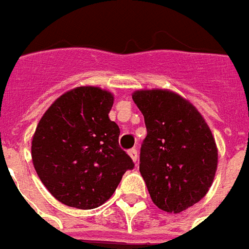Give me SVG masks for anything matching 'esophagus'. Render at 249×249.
<instances>
[{"mask_svg": "<svg viewBox=\"0 0 249 249\" xmlns=\"http://www.w3.org/2000/svg\"><path fill=\"white\" fill-rule=\"evenodd\" d=\"M128 153H129L130 158L133 160V162H137V160H139V152H137V149H130Z\"/></svg>", "mask_w": 249, "mask_h": 249, "instance_id": "obj_1", "label": "esophagus"}]
</instances>
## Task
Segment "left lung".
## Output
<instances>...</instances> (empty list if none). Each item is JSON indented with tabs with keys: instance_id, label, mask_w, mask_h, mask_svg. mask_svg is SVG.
<instances>
[{
	"instance_id": "left-lung-1",
	"label": "left lung",
	"mask_w": 249,
	"mask_h": 249,
	"mask_svg": "<svg viewBox=\"0 0 249 249\" xmlns=\"http://www.w3.org/2000/svg\"><path fill=\"white\" fill-rule=\"evenodd\" d=\"M145 120L140 173L158 209L178 213L198 203L213 185L218 149L209 125L190 101L167 89L136 91Z\"/></svg>"
}]
</instances>
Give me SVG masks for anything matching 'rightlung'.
Instances as JSON below:
<instances>
[{
	"label": "right lung",
	"instance_id": "add662e5",
	"mask_svg": "<svg viewBox=\"0 0 249 249\" xmlns=\"http://www.w3.org/2000/svg\"><path fill=\"white\" fill-rule=\"evenodd\" d=\"M113 95L78 87L51 104L38 123L31 157L38 177L54 198L80 210L109 199L132 158L120 148V128L109 120Z\"/></svg>",
	"mask_w": 249,
	"mask_h": 249
}]
</instances>
